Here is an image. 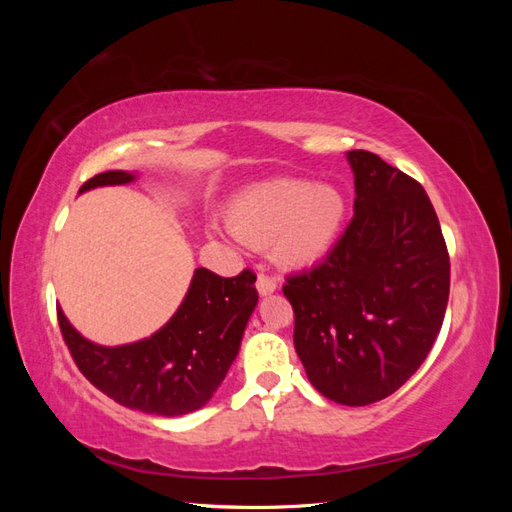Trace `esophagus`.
<instances>
[{
  "label": "esophagus",
  "instance_id": "1",
  "mask_svg": "<svg viewBox=\"0 0 512 512\" xmlns=\"http://www.w3.org/2000/svg\"><path fill=\"white\" fill-rule=\"evenodd\" d=\"M256 288H258L260 297H267V294H273V292L277 290V284H275L273 277H269V275H265V273H260L258 280H256Z\"/></svg>",
  "mask_w": 512,
  "mask_h": 512
}]
</instances>
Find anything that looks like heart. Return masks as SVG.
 <instances>
[{"mask_svg":"<svg viewBox=\"0 0 512 512\" xmlns=\"http://www.w3.org/2000/svg\"><path fill=\"white\" fill-rule=\"evenodd\" d=\"M226 218L239 241L269 245L277 265L301 269L329 254L346 218V198L333 183L273 179L241 192Z\"/></svg>","mask_w":512,"mask_h":512,"instance_id":"heart-1","label":"heart"}]
</instances>
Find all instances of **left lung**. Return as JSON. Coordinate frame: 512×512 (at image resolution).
<instances>
[{"mask_svg": "<svg viewBox=\"0 0 512 512\" xmlns=\"http://www.w3.org/2000/svg\"><path fill=\"white\" fill-rule=\"evenodd\" d=\"M354 218L329 256L288 277L294 350L335 404L393 395L442 329L451 262L423 185L371 151L346 153Z\"/></svg>", "mask_w": 512, "mask_h": 512, "instance_id": "1", "label": "left lung"}]
</instances>
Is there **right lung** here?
<instances>
[{
	"instance_id": "add662e5",
	"label": "right lung",
	"mask_w": 512,
	"mask_h": 512,
	"mask_svg": "<svg viewBox=\"0 0 512 512\" xmlns=\"http://www.w3.org/2000/svg\"><path fill=\"white\" fill-rule=\"evenodd\" d=\"M138 179L128 170H108L83 183L79 194L102 185ZM256 275L241 271L220 277L194 271L188 292L162 329L123 346H100L76 331L57 307L59 329L81 374L104 395L130 410L158 416H183L218 391L258 303Z\"/></svg>"
}]
</instances>
